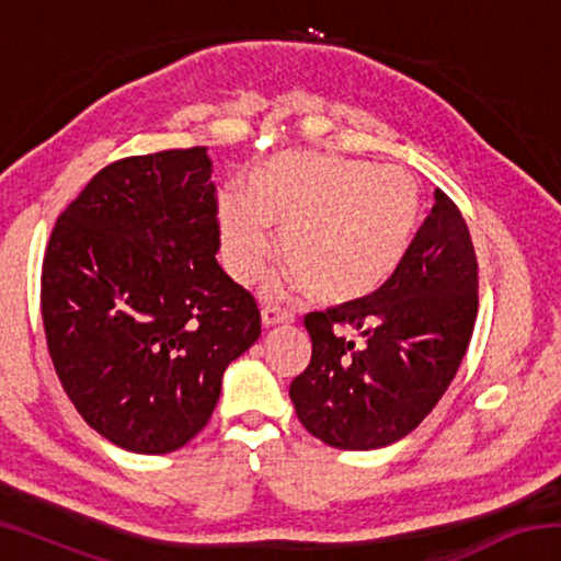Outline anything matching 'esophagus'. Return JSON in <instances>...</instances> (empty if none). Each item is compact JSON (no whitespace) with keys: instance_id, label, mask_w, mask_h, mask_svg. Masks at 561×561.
<instances>
[{"instance_id":"obj_1","label":"esophagus","mask_w":561,"mask_h":561,"mask_svg":"<svg viewBox=\"0 0 561 561\" xmlns=\"http://www.w3.org/2000/svg\"><path fill=\"white\" fill-rule=\"evenodd\" d=\"M294 314L289 309L277 307V304H264L262 307V324L264 327H277V324H289Z\"/></svg>"}]
</instances>
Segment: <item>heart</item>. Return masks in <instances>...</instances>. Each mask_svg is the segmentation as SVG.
Instances as JSON below:
<instances>
[{"mask_svg": "<svg viewBox=\"0 0 561 561\" xmlns=\"http://www.w3.org/2000/svg\"><path fill=\"white\" fill-rule=\"evenodd\" d=\"M421 187L398 165L289 150L252 168L244 197L217 205L220 250L237 282H252L272 257L279 227L284 284L327 301H351L391 277L411 242Z\"/></svg>", "mask_w": 561, "mask_h": 561, "instance_id": "obj_1", "label": "heart"}]
</instances>
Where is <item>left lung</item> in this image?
Returning <instances> with one entry per match:
<instances>
[{
    "label": "left lung",
    "instance_id": "obj_1",
    "mask_svg": "<svg viewBox=\"0 0 561 561\" xmlns=\"http://www.w3.org/2000/svg\"><path fill=\"white\" fill-rule=\"evenodd\" d=\"M478 317V260L462 215L443 190L381 287L304 317L311 360L289 398L314 438L376 450L405 438L458 374ZM358 328L365 344L335 334Z\"/></svg>",
    "mask_w": 561,
    "mask_h": 561
}]
</instances>
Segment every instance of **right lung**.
Segmentation results:
<instances>
[{
	"instance_id": "obj_1",
	"label": "right lung",
	"mask_w": 561,
	"mask_h": 561,
	"mask_svg": "<svg viewBox=\"0 0 561 561\" xmlns=\"http://www.w3.org/2000/svg\"><path fill=\"white\" fill-rule=\"evenodd\" d=\"M207 148L111 163L54 225L42 319L56 376L93 431L163 455L201 433L222 374L260 339L257 301L217 264Z\"/></svg>"
}]
</instances>
